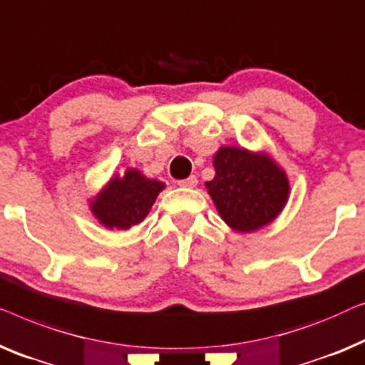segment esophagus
Segmentation results:
<instances>
[{"label": "esophagus", "instance_id": "esophagus-1", "mask_svg": "<svg viewBox=\"0 0 365 365\" xmlns=\"http://www.w3.org/2000/svg\"><path fill=\"white\" fill-rule=\"evenodd\" d=\"M197 183H198V180H197V177H195V175H190L188 178H185V180L178 182V185H180V187H185V188L197 187Z\"/></svg>", "mask_w": 365, "mask_h": 365}]
</instances>
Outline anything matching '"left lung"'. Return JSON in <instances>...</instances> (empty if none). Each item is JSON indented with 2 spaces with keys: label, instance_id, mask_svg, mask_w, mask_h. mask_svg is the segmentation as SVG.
<instances>
[{
  "label": "left lung",
  "instance_id": "1",
  "mask_svg": "<svg viewBox=\"0 0 365 365\" xmlns=\"http://www.w3.org/2000/svg\"><path fill=\"white\" fill-rule=\"evenodd\" d=\"M215 178L207 182L220 217L236 232H255L273 222L287 202L286 173L266 153L222 147L213 160Z\"/></svg>",
  "mask_w": 365,
  "mask_h": 365
}]
</instances>
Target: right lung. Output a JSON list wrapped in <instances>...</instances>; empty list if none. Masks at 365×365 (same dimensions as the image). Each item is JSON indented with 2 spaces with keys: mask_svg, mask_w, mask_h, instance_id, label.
Returning <instances> with one entry per match:
<instances>
[{
  "mask_svg": "<svg viewBox=\"0 0 365 365\" xmlns=\"http://www.w3.org/2000/svg\"><path fill=\"white\" fill-rule=\"evenodd\" d=\"M163 187L162 182L150 180L135 168H129L124 177L112 178L92 200L91 210L106 228L127 230L147 217Z\"/></svg>",
  "mask_w": 365,
  "mask_h": 365,
  "instance_id": "right-lung-1",
  "label": "right lung"
}]
</instances>
